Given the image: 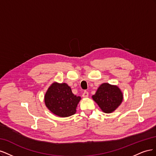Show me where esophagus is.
Instances as JSON below:
<instances>
[{
  "label": "esophagus",
  "instance_id": "obj_1",
  "mask_svg": "<svg viewBox=\"0 0 156 156\" xmlns=\"http://www.w3.org/2000/svg\"><path fill=\"white\" fill-rule=\"evenodd\" d=\"M88 95H89V94H88V92H87V91H84L83 93V98H88Z\"/></svg>",
  "mask_w": 156,
  "mask_h": 156
}]
</instances>
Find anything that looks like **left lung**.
<instances>
[{
  "instance_id": "left-lung-1",
  "label": "left lung",
  "mask_w": 156,
  "mask_h": 156,
  "mask_svg": "<svg viewBox=\"0 0 156 156\" xmlns=\"http://www.w3.org/2000/svg\"><path fill=\"white\" fill-rule=\"evenodd\" d=\"M92 98L103 112L111 113L123 101V94L118 86L105 83L99 87Z\"/></svg>"
}]
</instances>
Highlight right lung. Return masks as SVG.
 <instances>
[{"label":"right lung","instance_id":"obj_1","mask_svg":"<svg viewBox=\"0 0 156 156\" xmlns=\"http://www.w3.org/2000/svg\"><path fill=\"white\" fill-rule=\"evenodd\" d=\"M81 98L72 93L66 83L54 82L47 90L44 101L45 106L53 114L59 117H68L76 112Z\"/></svg>","mask_w":156,"mask_h":156}]
</instances>
